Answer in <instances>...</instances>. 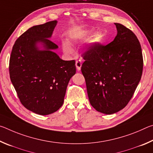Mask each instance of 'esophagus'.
Returning a JSON list of instances; mask_svg holds the SVG:
<instances>
[{
  "label": "esophagus",
  "mask_w": 153,
  "mask_h": 153,
  "mask_svg": "<svg viewBox=\"0 0 153 153\" xmlns=\"http://www.w3.org/2000/svg\"><path fill=\"white\" fill-rule=\"evenodd\" d=\"M76 68L78 71L81 70V67H82V61L79 60V61H76Z\"/></svg>",
  "instance_id": "34e87169"
}]
</instances>
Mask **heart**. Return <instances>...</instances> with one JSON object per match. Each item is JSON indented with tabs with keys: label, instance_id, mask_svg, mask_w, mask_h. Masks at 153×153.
Masks as SVG:
<instances>
[{
	"label": "heart",
	"instance_id": "1",
	"mask_svg": "<svg viewBox=\"0 0 153 153\" xmlns=\"http://www.w3.org/2000/svg\"><path fill=\"white\" fill-rule=\"evenodd\" d=\"M90 32H84L82 33H74L70 35V40L72 42H77L79 40H82L86 35L89 34ZM62 48L63 52L67 55H70L74 53V49L72 48L71 44L68 41L63 40L62 42Z\"/></svg>",
	"mask_w": 153,
	"mask_h": 153
}]
</instances>
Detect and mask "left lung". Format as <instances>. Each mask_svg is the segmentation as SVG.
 Segmentation results:
<instances>
[{"label":"left lung","instance_id":"8db88e82","mask_svg":"<svg viewBox=\"0 0 153 153\" xmlns=\"http://www.w3.org/2000/svg\"><path fill=\"white\" fill-rule=\"evenodd\" d=\"M117 36L106 46L91 45L84 54L82 72L90 104L111 115L128 105L140 81L143 58L136 35L117 23Z\"/></svg>","mask_w":153,"mask_h":153}]
</instances>
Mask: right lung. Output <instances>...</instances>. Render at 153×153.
Wrapping results in <instances>:
<instances>
[{"label": "right lung", "instance_id": "1", "mask_svg": "<svg viewBox=\"0 0 153 153\" xmlns=\"http://www.w3.org/2000/svg\"><path fill=\"white\" fill-rule=\"evenodd\" d=\"M57 21L34 25L15 41L9 61L10 78L22 104L40 115L55 113L63 104L74 60L64 61L51 39Z\"/></svg>", "mask_w": 153, "mask_h": 153}]
</instances>
